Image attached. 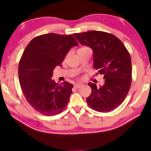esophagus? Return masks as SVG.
<instances>
[{
  "instance_id": "34e87169",
  "label": "esophagus",
  "mask_w": 151,
  "mask_h": 151,
  "mask_svg": "<svg viewBox=\"0 0 151 151\" xmlns=\"http://www.w3.org/2000/svg\"><path fill=\"white\" fill-rule=\"evenodd\" d=\"M81 86H82L81 84H76V85H74V87L76 88H78L81 87Z\"/></svg>"
}]
</instances>
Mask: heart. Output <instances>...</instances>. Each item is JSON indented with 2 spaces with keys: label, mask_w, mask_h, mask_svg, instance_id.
Returning a JSON list of instances; mask_svg holds the SVG:
<instances>
[{
  "label": "heart",
  "mask_w": 151,
  "mask_h": 151,
  "mask_svg": "<svg viewBox=\"0 0 151 151\" xmlns=\"http://www.w3.org/2000/svg\"><path fill=\"white\" fill-rule=\"evenodd\" d=\"M87 48H88L87 47H81V48H78V51H79V50H85V49H87Z\"/></svg>",
  "instance_id": "1"
}]
</instances>
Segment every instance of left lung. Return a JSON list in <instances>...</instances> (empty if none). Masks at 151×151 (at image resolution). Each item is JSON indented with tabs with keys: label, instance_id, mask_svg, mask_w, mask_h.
I'll return each instance as SVG.
<instances>
[{
	"label": "left lung",
	"instance_id": "1",
	"mask_svg": "<svg viewBox=\"0 0 151 151\" xmlns=\"http://www.w3.org/2000/svg\"><path fill=\"white\" fill-rule=\"evenodd\" d=\"M81 44L93 50V67L104 75V84L97 88L88 83L92 93L86 99L94 111L109 112L117 108L126 98L132 82L131 58L123 43L114 35L98 30L75 33Z\"/></svg>",
	"mask_w": 151,
	"mask_h": 151
}]
</instances>
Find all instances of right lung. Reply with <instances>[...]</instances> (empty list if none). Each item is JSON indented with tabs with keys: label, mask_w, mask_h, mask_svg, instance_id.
<instances>
[{
	"label": "right lung",
	"mask_w": 151,
	"mask_h": 151,
	"mask_svg": "<svg viewBox=\"0 0 151 151\" xmlns=\"http://www.w3.org/2000/svg\"><path fill=\"white\" fill-rule=\"evenodd\" d=\"M78 42L73 35L55 33L35 37L25 48L19 65V78L25 99L45 116L60 113L67 106L73 85L51 79L54 68Z\"/></svg>",
	"instance_id": "add662e5"
}]
</instances>
